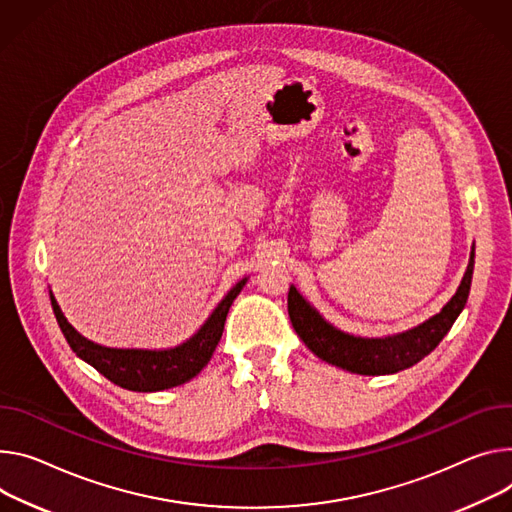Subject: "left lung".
<instances>
[{
    "label": "left lung",
    "mask_w": 512,
    "mask_h": 512,
    "mask_svg": "<svg viewBox=\"0 0 512 512\" xmlns=\"http://www.w3.org/2000/svg\"><path fill=\"white\" fill-rule=\"evenodd\" d=\"M474 247L470 255V263L463 280L455 292V296L443 306V310L418 327L382 337V339H365L343 333L335 329L331 322L324 320L316 308H312L300 292L290 286L288 292V314L292 327L304 345L322 361L333 363L341 369L353 371L361 376H384L396 374L406 367L427 357L449 333L455 318L463 310L470 296L472 275H474Z\"/></svg>",
    "instance_id": "left-lung-1"
}]
</instances>
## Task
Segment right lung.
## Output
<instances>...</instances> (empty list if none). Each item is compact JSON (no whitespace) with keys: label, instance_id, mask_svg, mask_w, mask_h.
Here are the masks:
<instances>
[{"label":"right lung","instance_id":"right-lung-1","mask_svg":"<svg viewBox=\"0 0 512 512\" xmlns=\"http://www.w3.org/2000/svg\"><path fill=\"white\" fill-rule=\"evenodd\" d=\"M245 284L247 277L222 298V302L214 308V312L202 324V329L192 339L173 349L161 351L112 349L85 339L71 327L53 292L49 294L59 327L77 357H81L91 367H96L104 378L120 388L132 392H159L190 382L204 369L222 337L228 308L241 294Z\"/></svg>","mask_w":512,"mask_h":512}]
</instances>
